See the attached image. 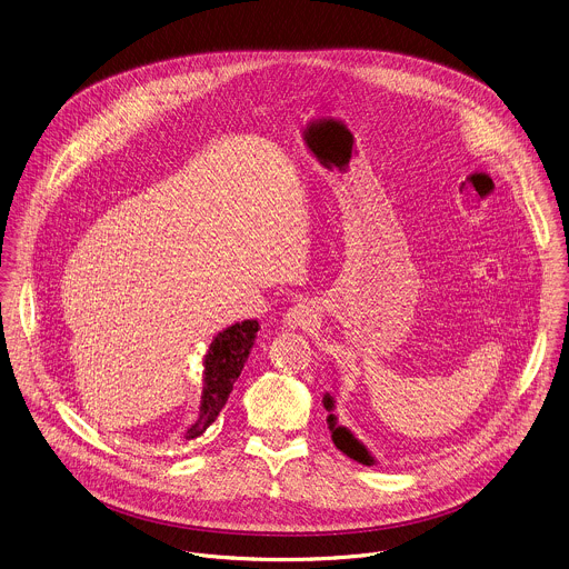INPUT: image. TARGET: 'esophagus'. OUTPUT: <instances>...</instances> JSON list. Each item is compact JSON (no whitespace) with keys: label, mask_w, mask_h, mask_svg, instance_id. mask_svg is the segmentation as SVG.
<instances>
[{"label":"esophagus","mask_w":569,"mask_h":569,"mask_svg":"<svg viewBox=\"0 0 569 569\" xmlns=\"http://www.w3.org/2000/svg\"><path fill=\"white\" fill-rule=\"evenodd\" d=\"M315 319H317V310H315V306L312 303H297V306H292L288 312H286V317H283V326L286 328H290V330H297V328H310L312 323H315Z\"/></svg>","instance_id":"esophagus-1"}]
</instances>
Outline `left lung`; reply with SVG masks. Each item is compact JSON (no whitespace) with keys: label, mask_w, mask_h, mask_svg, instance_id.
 <instances>
[{"label":"left lung","mask_w":569,"mask_h":569,"mask_svg":"<svg viewBox=\"0 0 569 569\" xmlns=\"http://www.w3.org/2000/svg\"><path fill=\"white\" fill-rule=\"evenodd\" d=\"M323 407H326V411H328V429H330V433H332V442L337 445V449H341L342 453L347 455V457H351V459H356L358 463L373 466L376 459H373V455L369 453V449H367L347 427L339 425V418L335 416L337 402H335V396H332V393H326V396H323Z\"/></svg>","instance_id":"1"}]
</instances>
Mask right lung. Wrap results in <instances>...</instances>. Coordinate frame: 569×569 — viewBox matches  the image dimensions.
I'll list each match as a JSON object with an SVG mask.
<instances>
[{"mask_svg": "<svg viewBox=\"0 0 569 569\" xmlns=\"http://www.w3.org/2000/svg\"><path fill=\"white\" fill-rule=\"evenodd\" d=\"M259 332V323L254 319L228 326L209 345L204 353V387L200 400V413L196 422L187 429L184 440L200 438L220 416L227 405L228 396L232 391L234 380L239 378L250 349L254 345Z\"/></svg>", "mask_w": 569, "mask_h": 569, "instance_id": "1", "label": "right lung"}]
</instances>
